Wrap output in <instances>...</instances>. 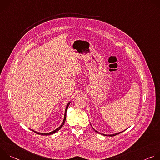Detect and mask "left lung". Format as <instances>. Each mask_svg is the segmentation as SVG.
<instances>
[{
	"mask_svg": "<svg viewBox=\"0 0 160 160\" xmlns=\"http://www.w3.org/2000/svg\"><path fill=\"white\" fill-rule=\"evenodd\" d=\"M90 125H91V124H90ZM92 126V125H91ZM92 128L95 130V132H98V133H100V134H101V135H105V136H110V137H112V136H115V135H118V134H119V133H122V132H123V131H122V132H118V133H114V134H110V135H106V134H104V133H100V132H98L97 130H96L93 127H92Z\"/></svg>",
	"mask_w": 160,
	"mask_h": 160,
	"instance_id": "8db88e82",
	"label": "left lung"
}]
</instances>
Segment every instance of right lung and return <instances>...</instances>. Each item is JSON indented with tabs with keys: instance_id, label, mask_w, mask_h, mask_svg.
<instances>
[{
	"instance_id": "add662e5",
	"label": "right lung",
	"mask_w": 160,
	"mask_h": 160,
	"mask_svg": "<svg viewBox=\"0 0 160 160\" xmlns=\"http://www.w3.org/2000/svg\"><path fill=\"white\" fill-rule=\"evenodd\" d=\"M71 103V102H68V104H67V105H66V109H65V112H64V120H63V122H62V124L58 128H56V130H53V131H52V132H49V133H40V132H36V131H34V130H32V131H33L35 133H37V134H40V135H51V134H53V133H56V132H57L58 130H59L61 128H62V127L63 126V125H64V122H65V121H66V112H67V109H68V106H69V105H70V104Z\"/></svg>"
}]
</instances>
